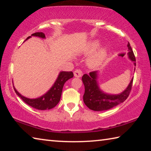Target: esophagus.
Instances as JSON below:
<instances>
[{
	"instance_id": "esophagus-1",
	"label": "esophagus",
	"mask_w": 151,
	"mask_h": 151,
	"mask_svg": "<svg viewBox=\"0 0 151 151\" xmlns=\"http://www.w3.org/2000/svg\"><path fill=\"white\" fill-rule=\"evenodd\" d=\"M82 75H83V73L81 70L76 69L74 71V75H75V77H81Z\"/></svg>"
}]
</instances>
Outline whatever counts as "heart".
<instances>
[{
  "label": "heart",
  "instance_id": "b5f03b06",
  "mask_svg": "<svg viewBox=\"0 0 151 151\" xmlns=\"http://www.w3.org/2000/svg\"><path fill=\"white\" fill-rule=\"evenodd\" d=\"M99 46L98 42H94L86 48V54H91ZM106 56V50L104 48H100L98 51L93 53L87 59V65L91 68H96L100 66Z\"/></svg>",
  "mask_w": 151,
  "mask_h": 151
}]
</instances>
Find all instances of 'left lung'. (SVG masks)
I'll list each match as a JSON object with an SVG mask.
<instances>
[{"mask_svg": "<svg viewBox=\"0 0 151 151\" xmlns=\"http://www.w3.org/2000/svg\"><path fill=\"white\" fill-rule=\"evenodd\" d=\"M127 47L129 49V57L136 66V59L129 42L128 43ZM97 71H93L89 73V75L85 74L82 77V81L85 85L83 101L86 106L94 111H102L112 109L120 103H123L131 93L133 78L131 79L127 88L121 93L109 94L104 93L99 88L97 82Z\"/></svg>", "mask_w": 151, "mask_h": 151, "instance_id": "1", "label": "left lung"}]
</instances>
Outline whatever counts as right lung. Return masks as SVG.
Instances as JSON below:
<instances>
[{
    "label": "right lung",
    "mask_w": 151,
    "mask_h": 151,
    "mask_svg": "<svg viewBox=\"0 0 151 151\" xmlns=\"http://www.w3.org/2000/svg\"><path fill=\"white\" fill-rule=\"evenodd\" d=\"M31 36H35V37L42 38V39L45 38V34L41 32L33 33ZM31 36L28 37L26 40L30 39ZM73 76L74 75L72 71H70V72L62 71V72H60L54 85H52L50 90L47 93H45L44 95L37 99H29L24 97L16 90L14 86L13 87L17 95L20 97V99L25 103L29 104V106L38 110H49L54 108L59 103L64 85L68 79L73 78Z\"/></svg>",
    "instance_id": "add662e5"
}]
</instances>
